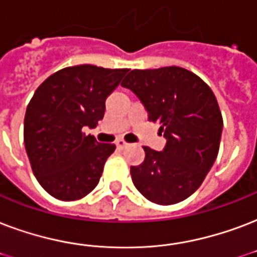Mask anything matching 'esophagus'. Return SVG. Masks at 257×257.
I'll list each match as a JSON object with an SVG mask.
<instances>
[{"mask_svg":"<svg viewBox=\"0 0 257 257\" xmlns=\"http://www.w3.org/2000/svg\"><path fill=\"white\" fill-rule=\"evenodd\" d=\"M115 146H117L118 150H124V148H126V146H128V143L124 142V140H117V142H115Z\"/></svg>","mask_w":257,"mask_h":257,"instance_id":"obj_1","label":"esophagus"}]
</instances>
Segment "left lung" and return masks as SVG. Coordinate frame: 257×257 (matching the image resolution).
Instances as JSON below:
<instances>
[{
    "label": "left lung",
    "instance_id": "8db88e82",
    "mask_svg": "<svg viewBox=\"0 0 257 257\" xmlns=\"http://www.w3.org/2000/svg\"><path fill=\"white\" fill-rule=\"evenodd\" d=\"M121 86L136 94L167 140L160 152L143 147L146 159L131 167L133 185L158 205L189 198L220 150L222 115L215 95L199 76L176 66L132 70Z\"/></svg>",
    "mask_w": 257,
    "mask_h": 257
}]
</instances>
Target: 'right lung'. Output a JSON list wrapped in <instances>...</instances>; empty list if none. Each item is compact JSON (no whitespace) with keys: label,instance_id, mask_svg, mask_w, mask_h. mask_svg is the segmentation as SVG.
I'll return each mask as SVG.
<instances>
[{"label":"right lung","instance_id":"obj_1","mask_svg":"<svg viewBox=\"0 0 257 257\" xmlns=\"http://www.w3.org/2000/svg\"><path fill=\"white\" fill-rule=\"evenodd\" d=\"M128 68L81 64L48 76L29 101L24 144L32 171L47 193L75 201L95 189L114 144H99L83 128L97 126L105 101Z\"/></svg>","mask_w":257,"mask_h":257}]
</instances>
